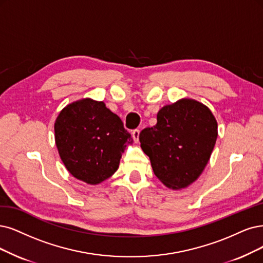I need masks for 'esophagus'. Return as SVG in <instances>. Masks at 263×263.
Instances as JSON below:
<instances>
[{
    "instance_id": "1",
    "label": "esophagus",
    "mask_w": 263,
    "mask_h": 263,
    "mask_svg": "<svg viewBox=\"0 0 263 263\" xmlns=\"http://www.w3.org/2000/svg\"><path fill=\"white\" fill-rule=\"evenodd\" d=\"M139 137H140V130L139 129H134L132 131V138L134 140V142L139 141Z\"/></svg>"
}]
</instances>
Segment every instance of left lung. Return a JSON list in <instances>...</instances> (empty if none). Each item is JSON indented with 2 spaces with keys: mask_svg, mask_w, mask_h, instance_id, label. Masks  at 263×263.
<instances>
[{
  "mask_svg": "<svg viewBox=\"0 0 263 263\" xmlns=\"http://www.w3.org/2000/svg\"><path fill=\"white\" fill-rule=\"evenodd\" d=\"M218 137V124L208 107L190 99L163 106L157 123L140 133L143 152L166 186H189L205 169Z\"/></svg>",
  "mask_w": 263,
  "mask_h": 263,
  "instance_id": "obj_1",
  "label": "left lung"
}]
</instances>
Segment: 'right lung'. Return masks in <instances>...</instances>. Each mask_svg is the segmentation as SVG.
<instances>
[{"label": "right lung", "mask_w": 263, "mask_h": 263, "mask_svg": "<svg viewBox=\"0 0 263 263\" xmlns=\"http://www.w3.org/2000/svg\"><path fill=\"white\" fill-rule=\"evenodd\" d=\"M60 156L74 178L99 184L119 167L131 134L103 102L84 99L66 106L54 125Z\"/></svg>", "instance_id": "obj_1"}]
</instances>
